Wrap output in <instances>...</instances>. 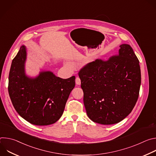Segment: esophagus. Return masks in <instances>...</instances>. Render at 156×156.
Here are the masks:
<instances>
[{"label": "esophagus", "mask_w": 156, "mask_h": 156, "mask_svg": "<svg viewBox=\"0 0 156 156\" xmlns=\"http://www.w3.org/2000/svg\"><path fill=\"white\" fill-rule=\"evenodd\" d=\"M75 82H76V84L77 85H80V84H81V80H80V79L79 77H76V78Z\"/></svg>", "instance_id": "obj_1"}]
</instances>
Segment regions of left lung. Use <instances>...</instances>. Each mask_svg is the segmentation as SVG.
<instances>
[{
	"label": "left lung",
	"mask_w": 156,
	"mask_h": 156,
	"mask_svg": "<svg viewBox=\"0 0 156 156\" xmlns=\"http://www.w3.org/2000/svg\"><path fill=\"white\" fill-rule=\"evenodd\" d=\"M119 54L107 61L97 59L80 71L86 113L102 125L117 123L134 108L141 86L139 60L132 48L120 46Z\"/></svg>",
	"instance_id": "1"
}]
</instances>
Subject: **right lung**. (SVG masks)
Instances as JSON below:
<instances>
[{
    "mask_svg": "<svg viewBox=\"0 0 156 156\" xmlns=\"http://www.w3.org/2000/svg\"><path fill=\"white\" fill-rule=\"evenodd\" d=\"M27 51L21 46L13 59L9 77V93L18 114L39 126L55 123L75 86V76L62 79L51 71H41L33 78L25 72Z\"/></svg>",
    "mask_w": 156,
    "mask_h": 156,
    "instance_id": "right-lung-1",
    "label": "right lung"
}]
</instances>
